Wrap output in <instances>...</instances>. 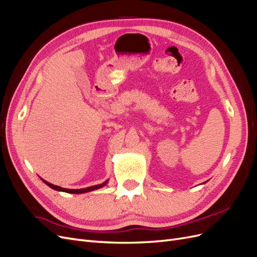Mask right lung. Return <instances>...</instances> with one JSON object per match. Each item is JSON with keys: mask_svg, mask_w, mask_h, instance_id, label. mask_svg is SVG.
Segmentation results:
<instances>
[{"mask_svg": "<svg viewBox=\"0 0 257 257\" xmlns=\"http://www.w3.org/2000/svg\"><path fill=\"white\" fill-rule=\"evenodd\" d=\"M41 179H42V178H41ZM42 180L44 181V183H46L48 186H50V188L53 189V190L59 191V192L72 193V194H81V193H87V192H91V191H94V190H98V189H100V188H103V186H105V185L108 183V181H109V180H106V181L103 182V183L97 184V185H92V186H89V188H85V189H75V190H71V189H64V188H61V186L51 184V183L47 182L46 180H44V179H42Z\"/></svg>", "mask_w": 257, "mask_h": 257, "instance_id": "right-lung-1", "label": "right lung"}]
</instances>
